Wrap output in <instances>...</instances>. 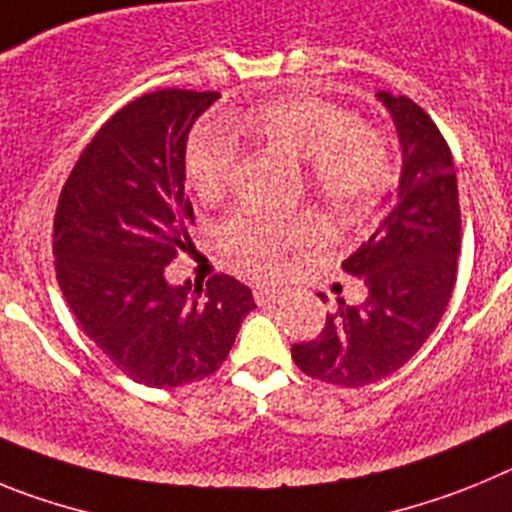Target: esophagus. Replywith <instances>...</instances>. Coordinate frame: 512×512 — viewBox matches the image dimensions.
Instances as JSON below:
<instances>
[{
  "mask_svg": "<svg viewBox=\"0 0 512 512\" xmlns=\"http://www.w3.org/2000/svg\"><path fill=\"white\" fill-rule=\"evenodd\" d=\"M253 300L259 302V305H274L279 300V289L253 287Z\"/></svg>",
  "mask_w": 512,
  "mask_h": 512,
  "instance_id": "34e87169",
  "label": "esophagus"
}]
</instances>
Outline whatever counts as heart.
I'll use <instances>...</instances> for the list:
<instances>
[{
	"label": "heart",
	"instance_id": "heart-1",
	"mask_svg": "<svg viewBox=\"0 0 512 512\" xmlns=\"http://www.w3.org/2000/svg\"><path fill=\"white\" fill-rule=\"evenodd\" d=\"M246 128L269 146L305 161L312 189L338 212H359L387 189L392 156L377 130L359 125L341 104L320 97H284L261 107ZM241 166V146L223 125H202L189 140L187 174L194 189L212 200L233 182ZM315 235L302 217L241 212L225 220L220 243L230 256L256 274H277L284 253Z\"/></svg>",
	"mask_w": 512,
	"mask_h": 512
}]
</instances>
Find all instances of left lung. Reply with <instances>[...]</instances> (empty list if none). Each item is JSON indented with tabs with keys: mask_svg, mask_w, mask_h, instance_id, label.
I'll return each instance as SVG.
<instances>
[{
	"mask_svg": "<svg viewBox=\"0 0 512 512\" xmlns=\"http://www.w3.org/2000/svg\"><path fill=\"white\" fill-rule=\"evenodd\" d=\"M377 97L400 135L402 174L379 228L343 261L366 284V300H338L320 336L292 346L307 377L338 387L374 384L413 359L456 284L461 212L449 143L410 97Z\"/></svg>",
	"mask_w": 512,
	"mask_h": 512,
	"instance_id": "obj_1",
	"label": "left lung"
}]
</instances>
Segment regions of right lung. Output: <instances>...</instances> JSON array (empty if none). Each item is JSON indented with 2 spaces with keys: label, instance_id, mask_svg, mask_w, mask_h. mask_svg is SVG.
Returning a JSON list of instances; mask_svg holds the SVG:
<instances>
[{
  "label": "right lung",
  "instance_id": "add662e5",
  "mask_svg": "<svg viewBox=\"0 0 512 512\" xmlns=\"http://www.w3.org/2000/svg\"><path fill=\"white\" fill-rule=\"evenodd\" d=\"M217 92L158 89L128 102L81 151L53 220L56 279L74 318L112 364L146 387H182L220 369L243 318L246 284L166 282L189 243L184 156Z\"/></svg>",
  "mask_w": 512,
  "mask_h": 512
}]
</instances>
